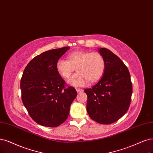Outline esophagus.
<instances>
[{
    "label": "esophagus",
    "mask_w": 153,
    "mask_h": 153,
    "mask_svg": "<svg viewBox=\"0 0 153 153\" xmlns=\"http://www.w3.org/2000/svg\"><path fill=\"white\" fill-rule=\"evenodd\" d=\"M76 91L77 93H81L83 91V89H81V88H77L76 89Z\"/></svg>",
    "instance_id": "34e87169"
}]
</instances>
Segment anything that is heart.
<instances>
[{
    "label": "heart",
    "instance_id": "1",
    "mask_svg": "<svg viewBox=\"0 0 153 153\" xmlns=\"http://www.w3.org/2000/svg\"><path fill=\"white\" fill-rule=\"evenodd\" d=\"M69 61L59 59L56 63V69L64 78H69L76 68L77 73L68 81L70 85L82 87L87 85L89 81H98L105 70V60L98 52H78L68 55Z\"/></svg>",
    "mask_w": 153,
    "mask_h": 153
}]
</instances>
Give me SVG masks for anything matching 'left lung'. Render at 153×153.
Masks as SVG:
<instances>
[{
	"instance_id": "obj_1",
	"label": "left lung",
	"mask_w": 153,
	"mask_h": 153,
	"mask_svg": "<svg viewBox=\"0 0 153 153\" xmlns=\"http://www.w3.org/2000/svg\"><path fill=\"white\" fill-rule=\"evenodd\" d=\"M98 50L105 60V71L97 84L84 90L88 96L86 110L92 120L110 124L127 111L132 84L127 67L121 59L107 48Z\"/></svg>"
}]
</instances>
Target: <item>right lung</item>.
<instances>
[{
	"label": "right lung",
	"instance_id": "add662e5",
	"mask_svg": "<svg viewBox=\"0 0 153 153\" xmlns=\"http://www.w3.org/2000/svg\"><path fill=\"white\" fill-rule=\"evenodd\" d=\"M70 48L50 50L36 56L24 70L21 80V98L32 119L39 125L55 127L64 122L77 95L74 88H65L56 63Z\"/></svg>",
	"mask_w": 153,
	"mask_h": 153
}]
</instances>
